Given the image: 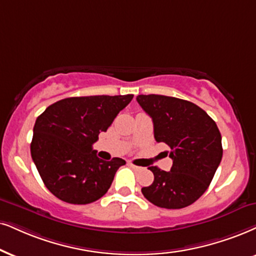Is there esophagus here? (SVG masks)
<instances>
[{"label": "esophagus", "mask_w": 256, "mask_h": 256, "mask_svg": "<svg viewBox=\"0 0 256 256\" xmlns=\"http://www.w3.org/2000/svg\"><path fill=\"white\" fill-rule=\"evenodd\" d=\"M130 166H131L132 169H134V170H136V171H139V170H142V168H140V166H134V164H132V163H130Z\"/></svg>", "instance_id": "34e87169"}]
</instances>
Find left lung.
Masks as SVG:
<instances>
[{"label":"left lung","mask_w":256,"mask_h":256,"mask_svg":"<svg viewBox=\"0 0 256 256\" xmlns=\"http://www.w3.org/2000/svg\"><path fill=\"white\" fill-rule=\"evenodd\" d=\"M138 104L154 122V139L171 148L170 171L151 166L154 183L142 188L145 198L166 209L192 204L208 189L222 160V138L216 122L188 100L140 94Z\"/></svg>","instance_id":"1"}]
</instances>
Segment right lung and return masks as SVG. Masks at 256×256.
Returning a JSON list of instances; mask_svg holds the SVG:
<instances>
[{
  "label": "right lung",
  "instance_id": "1",
  "mask_svg": "<svg viewBox=\"0 0 256 256\" xmlns=\"http://www.w3.org/2000/svg\"><path fill=\"white\" fill-rule=\"evenodd\" d=\"M132 98V94L73 96L54 102L38 116L30 154L54 196L72 204H88L108 192L126 162L100 160L92 145Z\"/></svg>",
  "mask_w": 256,
  "mask_h": 256
}]
</instances>
